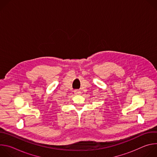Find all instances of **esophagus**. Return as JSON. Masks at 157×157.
I'll use <instances>...</instances> for the list:
<instances>
[{
    "instance_id": "obj_1",
    "label": "esophagus",
    "mask_w": 157,
    "mask_h": 157,
    "mask_svg": "<svg viewBox=\"0 0 157 157\" xmlns=\"http://www.w3.org/2000/svg\"><path fill=\"white\" fill-rule=\"evenodd\" d=\"M75 94H76V95H79V94H81V92H80V91L75 90Z\"/></svg>"
}]
</instances>
